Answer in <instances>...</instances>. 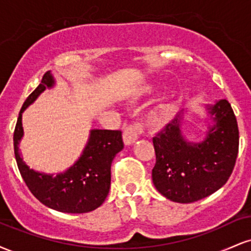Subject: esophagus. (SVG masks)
Wrapping results in <instances>:
<instances>
[{"label":"esophagus","mask_w":251,"mask_h":251,"mask_svg":"<svg viewBox=\"0 0 251 251\" xmlns=\"http://www.w3.org/2000/svg\"><path fill=\"white\" fill-rule=\"evenodd\" d=\"M143 132H144V126L143 124L140 123H134L132 124V125L127 126V127L124 129L123 132V139H124V143H125V145H131V144H133Z\"/></svg>","instance_id":"esophagus-1"}]
</instances>
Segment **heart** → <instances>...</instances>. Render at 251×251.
I'll use <instances>...</instances> for the list:
<instances>
[{"label": "heart", "instance_id": "obj_1", "mask_svg": "<svg viewBox=\"0 0 251 251\" xmlns=\"http://www.w3.org/2000/svg\"><path fill=\"white\" fill-rule=\"evenodd\" d=\"M149 91H150V87H149V88H146V89H145V92H149Z\"/></svg>", "mask_w": 251, "mask_h": 251}]
</instances>
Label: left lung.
<instances>
[{"instance_id": "8db88e82", "label": "left lung", "mask_w": 251, "mask_h": 251, "mask_svg": "<svg viewBox=\"0 0 251 251\" xmlns=\"http://www.w3.org/2000/svg\"><path fill=\"white\" fill-rule=\"evenodd\" d=\"M208 131L200 143L186 140L183 112L153 138L155 165L152 180L164 197L192 203L221 189L234 170L238 153V126L226 99L206 105Z\"/></svg>"}]
</instances>
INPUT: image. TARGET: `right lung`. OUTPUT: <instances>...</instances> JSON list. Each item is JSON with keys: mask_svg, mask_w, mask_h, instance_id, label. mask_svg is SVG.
Wrapping results in <instances>:
<instances>
[{"mask_svg": "<svg viewBox=\"0 0 251 251\" xmlns=\"http://www.w3.org/2000/svg\"><path fill=\"white\" fill-rule=\"evenodd\" d=\"M54 86L55 79L51 72L48 71L43 75L41 83L25 99L20 111L14 131V151L17 166L31 194L48 208L67 214L93 211L101 205L108 195L112 160L124 149L122 132L91 129L81 155L71 168L57 175L30 169L20 153L19 145L24 137L22 113L46 88H53Z\"/></svg>", "mask_w": 251, "mask_h": 251, "instance_id": "right-lung-1", "label": "right lung"}]
</instances>
